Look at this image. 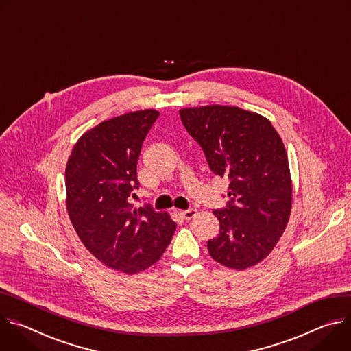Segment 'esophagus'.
<instances>
[{
	"label": "esophagus",
	"instance_id": "esophagus-1",
	"mask_svg": "<svg viewBox=\"0 0 351 351\" xmlns=\"http://www.w3.org/2000/svg\"><path fill=\"white\" fill-rule=\"evenodd\" d=\"M197 209H186V210H182V212H180V215L185 219V220H191L192 217H195L197 216Z\"/></svg>",
	"mask_w": 351,
	"mask_h": 351
}]
</instances>
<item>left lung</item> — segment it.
<instances>
[{"instance_id":"8db88e82","label":"left lung","mask_w":351,"mask_h":351,"mask_svg":"<svg viewBox=\"0 0 351 351\" xmlns=\"http://www.w3.org/2000/svg\"><path fill=\"white\" fill-rule=\"evenodd\" d=\"M180 117L210 170L230 180L227 206L213 210L220 232L208 241L209 254L230 269H248L271 252L289 223L293 188L283 141L263 115L236 106L181 108Z\"/></svg>"}]
</instances>
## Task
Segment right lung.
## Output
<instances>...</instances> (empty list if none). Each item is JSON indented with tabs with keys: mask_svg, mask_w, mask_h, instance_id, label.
Listing matches in <instances>:
<instances>
[{
	"mask_svg": "<svg viewBox=\"0 0 351 351\" xmlns=\"http://www.w3.org/2000/svg\"><path fill=\"white\" fill-rule=\"evenodd\" d=\"M159 117L153 108L103 121L75 143L65 169L66 210L86 250L106 266L134 275L158 262L177 224L167 212L134 208L142 143Z\"/></svg>",
	"mask_w": 351,
	"mask_h": 351,
	"instance_id": "obj_1",
	"label": "right lung"
}]
</instances>
